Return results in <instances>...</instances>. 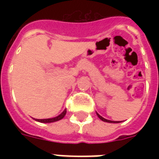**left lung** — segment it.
Wrapping results in <instances>:
<instances>
[{
    "instance_id": "obj_1",
    "label": "left lung",
    "mask_w": 159,
    "mask_h": 159,
    "mask_svg": "<svg viewBox=\"0 0 159 159\" xmlns=\"http://www.w3.org/2000/svg\"><path fill=\"white\" fill-rule=\"evenodd\" d=\"M97 116H98V117H99V118L102 120L105 121V122H108V123H119V122H120V121H112V120H106V119L103 118L102 116H100L98 113H97Z\"/></svg>"
}]
</instances>
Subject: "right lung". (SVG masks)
<instances>
[{
	"label": "right lung",
	"mask_w": 159,
	"mask_h": 159,
	"mask_svg": "<svg viewBox=\"0 0 159 159\" xmlns=\"http://www.w3.org/2000/svg\"><path fill=\"white\" fill-rule=\"evenodd\" d=\"M66 113H67V110L65 109L64 111H63V112H62V114H60L59 116H57V117H54V118H51V119H43V120H39V119H36L35 120L39 121V122H42V123H52V122H55V121L62 120V119L65 116Z\"/></svg>",
	"instance_id": "right-lung-1"
}]
</instances>
